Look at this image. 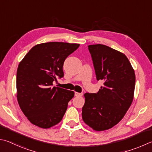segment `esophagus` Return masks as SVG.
Instances as JSON below:
<instances>
[{
  "label": "esophagus",
  "instance_id": "34e87169",
  "mask_svg": "<svg viewBox=\"0 0 152 152\" xmlns=\"http://www.w3.org/2000/svg\"><path fill=\"white\" fill-rule=\"evenodd\" d=\"M82 94H81V93H78V92H75V96H82Z\"/></svg>",
  "mask_w": 152,
  "mask_h": 152
}]
</instances>
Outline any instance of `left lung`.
I'll return each mask as SVG.
<instances>
[{"label":"left lung","instance_id":"1","mask_svg":"<svg viewBox=\"0 0 152 152\" xmlns=\"http://www.w3.org/2000/svg\"><path fill=\"white\" fill-rule=\"evenodd\" d=\"M96 78L104 82L96 94L85 93L82 120L94 130L112 128L119 123L134 100L136 76L122 52L100 45L88 46Z\"/></svg>","mask_w":152,"mask_h":152}]
</instances>
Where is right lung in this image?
I'll list each match as a JSON object with an SVG mask.
<instances>
[{
  "instance_id": "right-lung-1",
  "label": "right lung",
  "mask_w": 152,
  "mask_h": 152,
  "mask_svg": "<svg viewBox=\"0 0 152 152\" xmlns=\"http://www.w3.org/2000/svg\"><path fill=\"white\" fill-rule=\"evenodd\" d=\"M76 43L45 42L34 46L19 63L16 73V98L30 123L43 129L62 120L74 92L52 87L64 76L65 59L79 47Z\"/></svg>"
}]
</instances>
